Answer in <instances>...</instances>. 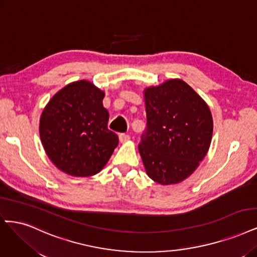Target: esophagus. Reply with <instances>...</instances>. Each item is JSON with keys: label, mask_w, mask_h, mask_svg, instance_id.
<instances>
[{"label": "esophagus", "mask_w": 257, "mask_h": 257, "mask_svg": "<svg viewBox=\"0 0 257 257\" xmlns=\"http://www.w3.org/2000/svg\"><path fill=\"white\" fill-rule=\"evenodd\" d=\"M119 139H120L121 143L123 144V143H126V141H128L131 139V136L128 134H120Z\"/></svg>", "instance_id": "1"}]
</instances>
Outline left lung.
<instances>
[{"instance_id": "8db88e82", "label": "left lung", "mask_w": 257, "mask_h": 257, "mask_svg": "<svg viewBox=\"0 0 257 257\" xmlns=\"http://www.w3.org/2000/svg\"><path fill=\"white\" fill-rule=\"evenodd\" d=\"M147 127L138 145L148 175L162 185L184 181L206 155L213 118L206 103L182 79L145 90Z\"/></svg>"}]
</instances>
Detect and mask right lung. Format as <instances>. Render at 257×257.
<instances>
[{"instance_id":"obj_1","label":"right lung","mask_w":257,"mask_h":257,"mask_svg":"<svg viewBox=\"0 0 257 257\" xmlns=\"http://www.w3.org/2000/svg\"><path fill=\"white\" fill-rule=\"evenodd\" d=\"M104 92L92 83L78 81L59 90L40 118V138L59 170L73 176L100 172L119 144L107 128L109 113Z\"/></svg>"}]
</instances>
